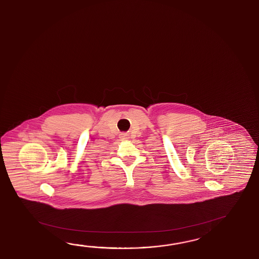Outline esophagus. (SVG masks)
<instances>
[{"label":"esophagus","mask_w":259,"mask_h":259,"mask_svg":"<svg viewBox=\"0 0 259 259\" xmlns=\"http://www.w3.org/2000/svg\"><path fill=\"white\" fill-rule=\"evenodd\" d=\"M122 137H125V136H124V135H123V136H122ZM123 139H125V138H123Z\"/></svg>","instance_id":"esophagus-1"}]
</instances>
